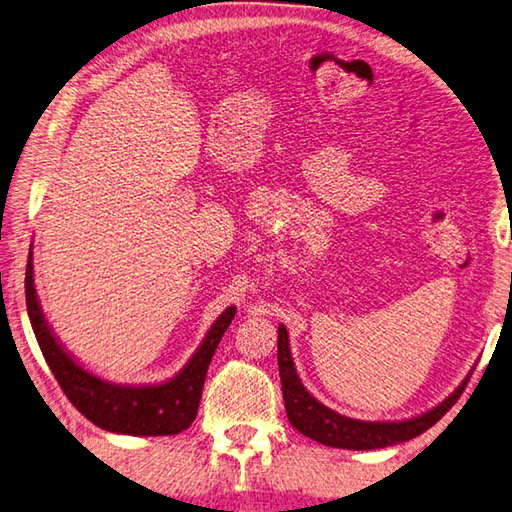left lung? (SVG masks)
<instances>
[{
	"label": "left lung",
	"instance_id": "left-lung-1",
	"mask_svg": "<svg viewBox=\"0 0 512 512\" xmlns=\"http://www.w3.org/2000/svg\"><path fill=\"white\" fill-rule=\"evenodd\" d=\"M278 369L280 382H283L285 411L291 426L320 444H327L333 448H351V451H373V448L393 446L406 440H413V437L429 431L431 426L457 402L468 382L464 380L460 387L455 389V393L448 395L444 402L433 406L431 411L411 417V420L362 422L327 409L325 404L318 402L314 395L302 387L294 360H291L287 329L283 325L278 327Z\"/></svg>",
	"mask_w": 512,
	"mask_h": 512
}]
</instances>
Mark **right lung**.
<instances>
[{
    "label": "right lung",
    "instance_id": "obj_1",
    "mask_svg": "<svg viewBox=\"0 0 512 512\" xmlns=\"http://www.w3.org/2000/svg\"><path fill=\"white\" fill-rule=\"evenodd\" d=\"M26 307L39 349L72 406L92 424L123 435H176L194 422L207 367L236 316V307H227L207 331L192 360L170 382L156 387H121L81 369L52 336L35 294L33 252L28 254L26 265Z\"/></svg>",
    "mask_w": 512,
    "mask_h": 512
}]
</instances>
